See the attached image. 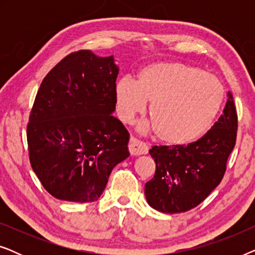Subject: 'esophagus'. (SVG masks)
Segmentation results:
<instances>
[{"label":"esophagus","mask_w":255,"mask_h":255,"mask_svg":"<svg viewBox=\"0 0 255 255\" xmlns=\"http://www.w3.org/2000/svg\"><path fill=\"white\" fill-rule=\"evenodd\" d=\"M128 151H130L131 155H141L147 154L148 147L145 142L138 140L137 138L131 137L130 142H128Z\"/></svg>","instance_id":"34e87169"}]
</instances>
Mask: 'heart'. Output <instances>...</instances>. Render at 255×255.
Wrapping results in <instances>:
<instances>
[{"label":"heart","mask_w":255,"mask_h":255,"mask_svg":"<svg viewBox=\"0 0 255 255\" xmlns=\"http://www.w3.org/2000/svg\"><path fill=\"white\" fill-rule=\"evenodd\" d=\"M115 97L125 123L144 114L148 102L153 123L140 124L139 131L152 128L167 144L187 145L210 128L224 101V87L200 68L159 62L140 69L137 81L121 79Z\"/></svg>","instance_id":"b5f03b06"}]
</instances>
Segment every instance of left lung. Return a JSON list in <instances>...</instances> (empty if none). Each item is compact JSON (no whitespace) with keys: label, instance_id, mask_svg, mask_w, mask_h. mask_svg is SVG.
Here are the masks:
<instances>
[{"label":"left lung","instance_id":"1","mask_svg":"<svg viewBox=\"0 0 255 255\" xmlns=\"http://www.w3.org/2000/svg\"><path fill=\"white\" fill-rule=\"evenodd\" d=\"M238 120L233 96L210 130L191 144L153 146L155 174L145 184L149 207L163 214L186 212L202 203L221 183L236 145Z\"/></svg>","mask_w":255,"mask_h":255}]
</instances>
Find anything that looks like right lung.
<instances>
[{"instance_id":"right-lung-1","label":"right lung","mask_w":255,"mask_h":255,"mask_svg":"<svg viewBox=\"0 0 255 255\" xmlns=\"http://www.w3.org/2000/svg\"><path fill=\"white\" fill-rule=\"evenodd\" d=\"M120 67L114 55L72 53L45 76L27 124L33 172L52 196L97 201L111 170L130 155L128 132L113 116Z\"/></svg>"}]
</instances>
